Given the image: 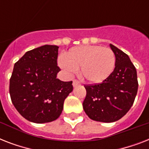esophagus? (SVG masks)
<instances>
[{
    "mask_svg": "<svg viewBox=\"0 0 149 149\" xmlns=\"http://www.w3.org/2000/svg\"><path fill=\"white\" fill-rule=\"evenodd\" d=\"M80 84V83H79V80H77V79H73V81H72V85H73V86H78V85H79Z\"/></svg>",
    "mask_w": 149,
    "mask_h": 149,
    "instance_id": "esophagus-1",
    "label": "esophagus"
}]
</instances>
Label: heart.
Wrapping results in <instances>:
<instances>
[{"mask_svg":"<svg viewBox=\"0 0 149 149\" xmlns=\"http://www.w3.org/2000/svg\"><path fill=\"white\" fill-rule=\"evenodd\" d=\"M113 50L100 45H80L71 49L59 65L65 72H74L80 68V75L87 81L97 84L106 79L115 67Z\"/></svg>","mask_w":149,"mask_h":149,"instance_id":"b5f03b06","label":"heart"}]
</instances>
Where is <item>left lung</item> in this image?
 I'll use <instances>...</instances> for the list:
<instances>
[{
	"label": "left lung",
	"instance_id": "left-lung-1",
	"mask_svg": "<svg viewBox=\"0 0 149 149\" xmlns=\"http://www.w3.org/2000/svg\"><path fill=\"white\" fill-rule=\"evenodd\" d=\"M115 54L114 70L100 84H84L83 103L89 118L100 122H113L124 117L134 104L139 87L136 69L124 52L110 44Z\"/></svg>",
	"mask_w": 149,
	"mask_h": 149
}]
</instances>
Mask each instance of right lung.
<instances>
[{
    "label": "right lung",
    "mask_w": 149,
    "mask_h": 149,
    "mask_svg": "<svg viewBox=\"0 0 149 149\" xmlns=\"http://www.w3.org/2000/svg\"><path fill=\"white\" fill-rule=\"evenodd\" d=\"M58 49L56 45H43L28 51L15 63L9 93L16 110L29 121L42 124L56 120L72 91V81L56 78L60 71Z\"/></svg>",
    "instance_id": "obj_1"
}]
</instances>
